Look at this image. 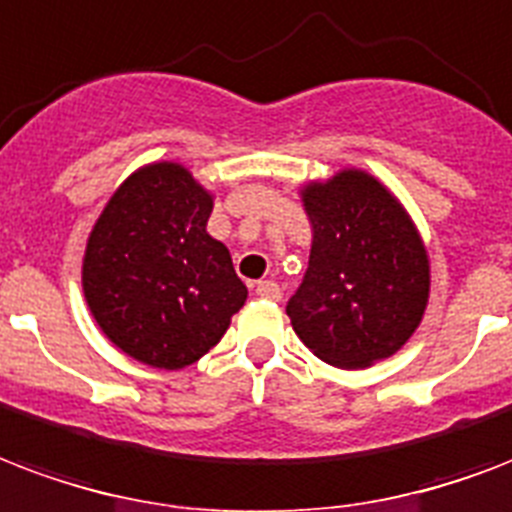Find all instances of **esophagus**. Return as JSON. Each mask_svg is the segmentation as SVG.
I'll return each mask as SVG.
<instances>
[{"instance_id":"1","label":"esophagus","mask_w":512,"mask_h":512,"mask_svg":"<svg viewBox=\"0 0 512 512\" xmlns=\"http://www.w3.org/2000/svg\"><path fill=\"white\" fill-rule=\"evenodd\" d=\"M255 292L260 295V298H268V300L282 298V290H279V284L276 282H257Z\"/></svg>"}]
</instances>
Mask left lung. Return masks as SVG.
<instances>
[{"mask_svg": "<svg viewBox=\"0 0 512 512\" xmlns=\"http://www.w3.org/2000/svg\"><path fill=\"white\" fill-rule=\"evenodd\" d=\"M300 195L314 241L287 303L292 330L335 368L392 357L416 333L429 300V257L411 214L360 169L308 182Z\"/></svg>", "mask_w": 512, "mask_h": 512, "instance_id": "left-lung-1", "label": "left lung"}]
</instances>
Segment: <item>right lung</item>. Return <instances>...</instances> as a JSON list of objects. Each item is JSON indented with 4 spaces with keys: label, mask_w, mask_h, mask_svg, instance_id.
<instances>
[{
    "label": "right lung",
    "mask_w": 512,
    "mask_h": 512,
    "mask_svg": "<svg viewBox=\"0 0 512 512\" xmlns=\"http://www.w3.org/2000/svg\"><path fill=\"white\" fill-rule=\"evenodd\" d=\"M212 206L185 166L150 163L117 187L88 236L83 292L93 319L150 368L201 360L247 300L228 247L206 233Z\"/></svg>",
    "instance_id": "right-lung-1"
}]
</instances>
